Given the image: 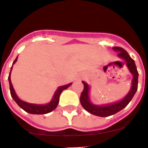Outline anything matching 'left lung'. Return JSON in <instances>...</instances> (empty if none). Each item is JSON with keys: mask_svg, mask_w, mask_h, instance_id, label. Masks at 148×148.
I'll return each mask as SVG.
<instances>
[{"mask_svg": "<svg viewBox=\"0 0 148 148\" xmlns=\"http://www.w3.org/2000/svg\"><path fill=\"white\" fill-rule=\"evenodd\" d=\"M114 51H117V57L123 60L126 63L129 71L132 75V86H131L130 91L127 95L123 97L121 100L115 102L113 103L105 105H95L93 104L90 99V86L86 82H82L84 84V90L81 94L80 102L83 108L89 113L92 114L93 115L99 116V117H108L112 114L117 113L121 111L123 108L127 106L132 100V97H134L135 93H136L138 89V73L134 60L131 58L127 51L121 47H113L112 48Z\"/></svg>", "mask_w": 148, "mask_h": 148, "instance_id": "obj_1", "label": "left lung"}]
</instances>
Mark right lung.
<instances>
[{"label":"right lung","mask_w":148,"mask_h":148,"mask_svg":"<svg viewBox=\"0 0 148 148\" xmlns=\"http://www.w3.org/2000/svg\"><path fill=\"white\" fill-rule=\"evenodd\" d=\"M18 56L16 57V60H14L13 63H12V67L10 69V75L8 77L9 83H10V93L11 96H12V99H14V101L16 102L18 104V106L21 108L23 110H25V112H27V113L33 114H47L49 112H52L53 110H55V108H57L58 105L59 103V98H60V93H62V91L64 90L67 89L70 85L72 84V83H69L68 84H66V85H63V86L59 87L58 89L56 90V91L54 93V96H53L51 100L49 102V103H46V104L44 105H39V104H34V103H29L27 102H25V101L21 100V99H19L18 96L16 95V91L14 90L13 86H12V84L11 82L10 79V75H11V71L12 69V66L14 64H16V62L17 61Z\"/></svg>","instance_id":"right-lung-1"}]
</instances>
